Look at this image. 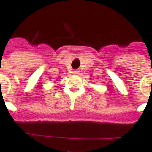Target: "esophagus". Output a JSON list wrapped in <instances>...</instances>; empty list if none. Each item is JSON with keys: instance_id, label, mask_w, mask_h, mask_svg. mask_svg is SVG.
<instances>
[{"instance_id": "esophagus-1", "label": "esophagus", "mask_w": 152, "mask_h": 152, "mask_svg": "<svg viewBox=\"0 0 152 152\" xmlns=\"http://www.w3.org/2000/svg\"><path fill=\"white\" fill-rule=\"evenodd\" d=\"M79 72H79L78 70H75V71H73V74H74V75H78Z\"/></svg>"}]
</instances>
